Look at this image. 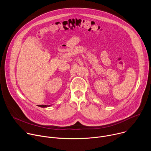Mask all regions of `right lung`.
Masks as SVG:
<instances>
[{
	"mask_svg": "<svg viewBox=\"0 0 151 151\" xmlns=\"http://www.w3.org/2000/svg\"><path fill=\"white\" fill-rule=\"evenodd\" d=\"M52 104L50 105H44V104H42V105H38V106L41 107H50V106H51Z\"/></svg>",
	"mask_w": 151,
	"mask_h": 151,
	"instance_id": "1",
	"label": "right lung"
}]
</instances>
